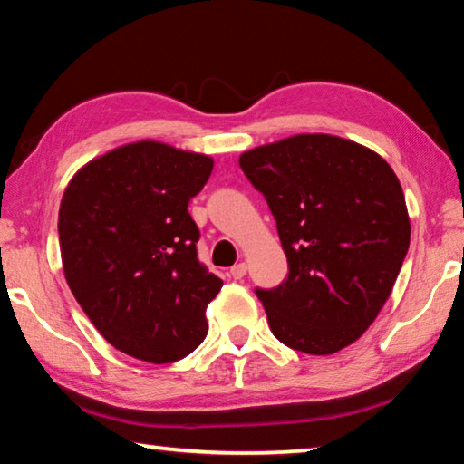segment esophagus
Returning <instances> with one entry per match:
<instances>
[{
    "label": "esophagus",
    "instance_id": "34e87169",
    "mask_svg": "<svg viewBox=\"0 0 464 464\" xmlns=\"http://www.w3.org/2000/svg\"><path fill=\"white\" fill-rule=\"evenodd\" d=\"M246 274H247V264H246V262L235 264L233 268H231V276H233L235 280H241L243 276H246Z\"/></svg>",
    "mask_w": 464,
    "mask_h": 464
}]
</instances>
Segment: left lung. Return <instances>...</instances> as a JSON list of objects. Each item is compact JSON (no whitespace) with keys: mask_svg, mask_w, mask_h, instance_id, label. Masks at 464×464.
I'll use <instances>...</instances> for the list:
<instances>
[{"mask_svg":"<svg viewBox=\"0 0 464 464\" xmlns=\"http://www.w3.org/2000/svg\"><path fill=\"white\" fill-rule=\"evenodd\" d=\"M239 166L268 202L288 260L276 288H256L272 334L304 354H335L371 327L410 249L395 171L332 135L256 147Z\"/></svg>","mask_w":464,"mask_h":464,"instance_id":"left-lung-1","label":"left lung"}]
</instances>
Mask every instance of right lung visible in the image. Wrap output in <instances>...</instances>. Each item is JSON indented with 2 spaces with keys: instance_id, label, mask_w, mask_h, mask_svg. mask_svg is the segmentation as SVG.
Returning a JSON list of instances; mask_svg holds the SVG:
<instances>
[{
  "instance_id": "1",
  "label": "right lung",
  "mask_w": 464,
  "mask_h": 464,
  "mask_svg": "<svg viewBox=\"0 0 464 464\" xmlns=\"http://www.w3.org/2000/svg\"><path fill=\"white\" fill-rule=\"evenodd\" d=\"M213 160L157 140L114 149L83 166L59 208L67 285L108 343L151 364L182 360L208 332L223 280L198 260L188 202Z\"/></svg>"
}]
</instances>
